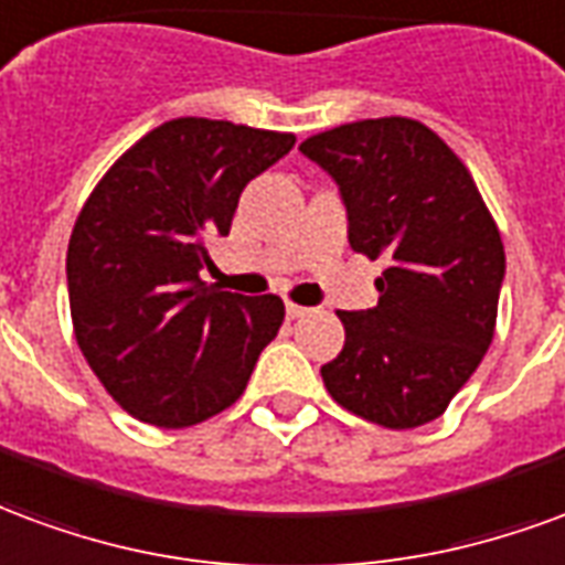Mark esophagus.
<instances>
[{
    "instance_id": "obj_1",
    "label": "esophagus",
    "mask_w": 565,
    "mask_h": 565,
    "mask_svg": "<svg viewBox=\"0 0 565 565\" xmlns=\"http://www.w3.org/2000/svg\"><path fill=\"white\" fill-rule=\"evenodd\" d=\"M307 307H300V303H291V300H288L286 303V316L288 319H303V316H307Z\"/></svg>"
}]
</instances>
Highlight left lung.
<instances>
[{
  "label": "left lung",
  "instance_id": "left-lung-1",
  "mask_svg": "<svg viewBox=\"0 0 565 565\" xmlns=\"http://www.w3.org/2000/svg\"><path fill=\"white\" fill-rule=\"evenodd\" d=\"M300 152L337 180L352 249L388 262L376 307L337 312L345 343L322 367L324 388L388 430L434 422L497 328L505 253L491 210L467 164L418 119L345 122Z\"/></svg>",
  "mask_w": 565,
  "mask_h": 565
}]
</instances>
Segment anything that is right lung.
Returning <instances> with one entry per match:
<instances>
[{
  "label": "right lung",
  "instance_id": "right-lung-1",
  "mask_svg": "<svg viewBox=\"0 0 565 565\" xmlns=\"http://www.w3.org/2000/svg\"><path fill=\"white\" fill-rule=\"evenodd\" d=\"M295 147L291 131L180 117L110 164L77 213L65 274L74 340L138 422L192 427L228 409L286 307L201 282L243 186Z\"/></svg>",
  "mask_w": 565,
  "mask_h": 565
}]
</instances>
